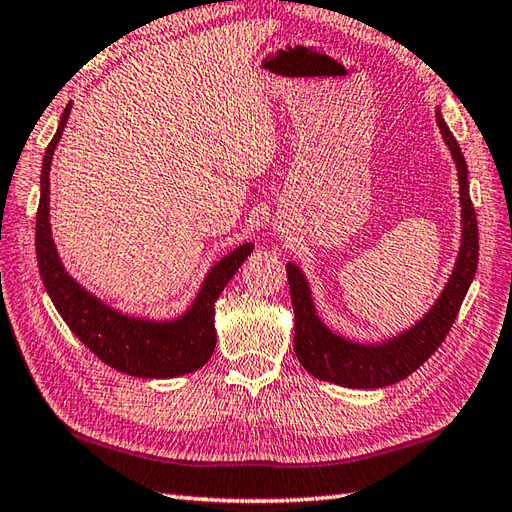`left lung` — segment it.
<instances>
[{
    "instance_id": "obj_1",
    "label": "left lung",
    "mask_w": 512,
    "mask_h": 512,
    "mask_svg": "<svg viewBox=\"0 0 512 512\" xmlns=\"http://www.w3.org/2000/svg\"><path fill=\"white\" fill-rule=\"evenodd\" d=\"M436 121L455 160L460 180L462 244L449 284L444 286L442 295L433 303L431 310L409 330L380 343H356L332 332L319 319L306 275L301 273L297 264H288L290 299L292 308H295V354L299 363L306 367V372L314 378L356 389L394 385L416 372L438 350L442 341L447 339L455 317H458L477 270L480 237H477V217L469 195V169H466L462 149L458 140L453 138L449 125L444 123L440 110L436 112Z\"/></svg>"
}]
</instances>
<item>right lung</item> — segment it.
<instances>
[{
    "label": "right lung",
    "mask_w": 512,
    "mask_h": 512,
    "mask_svg": "<svg viewBox=\"0 0 512 512\" xmlns=\"http://www.w3.org/2000/svg\"><path fill=\"white\" fill-rule=\"evenodd\" d=\"M70 110L72 103L61 114L57 134L50 140L41 167L35 244L43 286L68 328L105 365L136 378H176L195 372L215 350V301L244 259L253 253L255 244L246 242L220 259L204 277L191 308L171 321L129 317L76 284L61 264L50 228V165Z\"/></svg>",
    "instance_id": "add662e5"
}]
</instances>
